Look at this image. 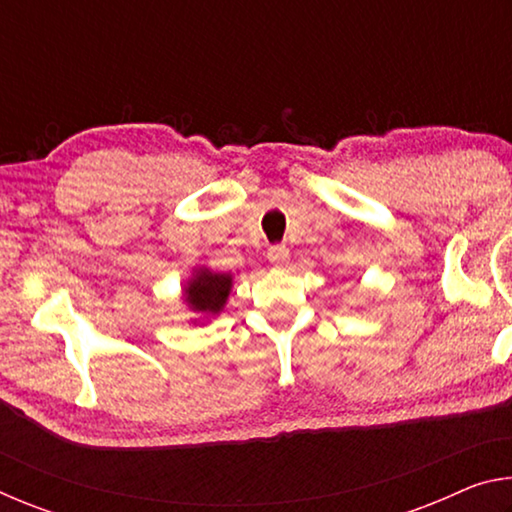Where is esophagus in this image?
I'll list each match as a JSON object with an SVG mask.
<instances>
[{
	"mask_svg": "<svg viewBox=\"0 0 512 512\" xmlns=\"http://www.w3.org/2000/svg\"><path fill=\"white\" fill-rule=\"evenodd\" d=\"M268 262H271L275 268H282L289 264V248L284 244H277L268 248Z\"/></svg>",
	"mask_w": 512,
	"mask_h": 512,
	"instance_id": "34e87169",
	"label": "esophagus"
}]
</instances>
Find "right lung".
Listing matches in <instances>:
<instances>
[{"label":"right lung","instance_id":"obj_1","mask_svg":"<svg viewBox=\"0 0 512 512\" xmlns=\"http://www.w3.org/2000/svg\"><path fill=\"white\" fill-rule=\"evenodd\" d=\"M232 287L230 275L225 273H201L196 280L185 289V296L196 311H205V314H216L225 305L228 291Z\"/></svg>","mask_w":512,"mask_h":512}]
</instances>
